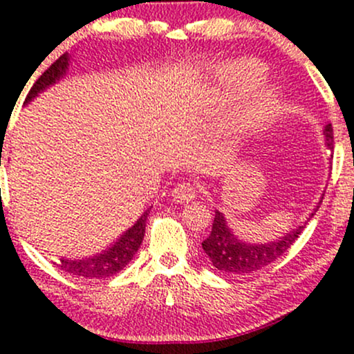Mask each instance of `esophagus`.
I'll use <instances>...</instances> for the list:
<instances>
[{"mask_svg": "<svg viewBox=\"0 0 354 354\" xmlns=\"http://www.w3.org/2000/svg\"><path fill=\"white\" fill-rule=\"evenodd\" d=\"M195 195L196 188L193 187L192 183H178L176 187L173 188V193H171L173 200L178 203H189L195 198Z\"/></svg>", "mask_w": 354, "mask_h": 354, "instance_id": "esophagus-1", "label": "esophagus"}]
</instances>
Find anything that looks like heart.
Returning a JSON list of instances; mask_svg holds the SVG:
<instances>
[{
    "mask_svg": "<svg viewBox=\"0 0 354 354\" xmlns=\"http://www.w3.org/2000/svg\"><path fill=\"white\" fill-rule=\"evenodd\" d=\"M266 77V68L256 59H234L214 66L210 80L198 91V105L207 113H221L237 96L258 86ZM253 90V89H252ZM280 89L273 84L245 95L227 117L230 133H252L273 120L280 109Z\"/></svg>",
    "mask_w": 354,
    "mask_h": 354,
    "instance_id": "1",
    "label": "heart"
}]
</instances>
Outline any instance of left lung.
<instances>
[{
  "label": "left lung",
  "mask_w": 354,
  "mask_h": 354,
  "mask_svg": "<svg viewBox=\"0 0 354 354\" xmlns=\"http://www.w3.org/2000/svg\"><path fill=\"white\" fill-rule=\"evenodd\" d=\"M322 133L326 137V147L333 151L334 140L330 124L326 125ZM319 203H322V200ZM317 210L319 205L314 208V212H312L308 218L314 217ZM305 224L299 225L297 229H292L283 237H278V239L270 241V243H248V241L241 239L237 234H234V230L227 224L224 214L215 210L212 230L207 239L202 243V248L214 268H217L222 273H252V271L261 270V268L268 266L270 263L277 261L283 252H286V249L295 243L297 237L302 234Z\"/></svg>",
  "instance_id": "obj_1"
}]
</instances>
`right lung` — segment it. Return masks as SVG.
I'll return each mask as SVG.
<instances>
[{
  "instance_id": "right-lung-1",
  "label": "right lung",
  "mask_w": 354,
  "mask_h": 354,
  "mask_svg": "<svg viewBox=\"0 0 354 354\" xmlns=\"http://www.w3.org/2000/svg\"><path fill=\"white\" fill-rule=\"evenodd\" d=\"M69 64L71 54L69 52H64V54H62L61 57H59L57 61H55L54 64H52L50 68L33 83L27 98H25V105L32 102V100H35L37 96L42 91H46L47 88L59 83V81L66 76V73H68ZM147 215L149 210L144 212V214L137 218L136 224L118 237L117 243L111 244L109 249L102 251L100 254L81 259L64 258V256H61L55 265L61 268L62 271H66V273L74 274V277H83L86 278V280H100V278L113 277L118 271L124 270V268L132 261L136 252L139 251L144 239V234H146Z\"/></svg>"
}]
</instances>
